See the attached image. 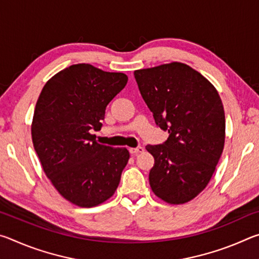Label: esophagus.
<instances>
[{"label":"esophagus","mask_w":259,"mask_h":259,"mask_svg":"<svg viewBox=\"0 0 259 259\" xmlns=\"http://www.w3.org/2000/svg\"><path fill=\"white\" fill-rule=\"evenodd\" d=\"M129 152H130V154H133V155L139 154V153H143L144 152V147H142V146L131 147V148H129Z\"/></svg>","instance_id":"obj_1"}]
</instances>
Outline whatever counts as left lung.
I'll return each mask as SVG.
<instances>
[{
    "label": "left lung",
    "instance_id": "obj_1",
    "mask_svg": "<svg viewBox=\"0 0 259 259\" xmlns=\"http://www.w3.org/2000/svg\"><path fill=\"white\" fill-rule=\"evenodd\" d=\"M155 123L169 137L147 145L154 157L150 185L171 204L204 190L224 148L225 113L214 87L185 64L171 63L134 73Z\"/></svg>",
    "mask_w": 259,
    "mask_h": 259
}]
</instances>
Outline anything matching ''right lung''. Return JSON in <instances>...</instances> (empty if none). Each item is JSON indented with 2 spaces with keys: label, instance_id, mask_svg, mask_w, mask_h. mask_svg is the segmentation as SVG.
<instances>
[{
  "label": "right lung",
  "instance_id": "obj_1",
  "mask_svg": "<svg viewBox=\"0 0 259 259\" xmlns=\"http://www.w3.org/2000/svg\"><path fill=\"white\" fill-rule=\"evenodd\" d=\"M128 82L89 64L72 65L46 83L35 106L32 139L47 177L65 199L95 207L111 198L128 163L126 148L96 142L105 109Z\"/></svg>",
  "mask_w": 259,
  "mask_h": 259
}]
</instances>
